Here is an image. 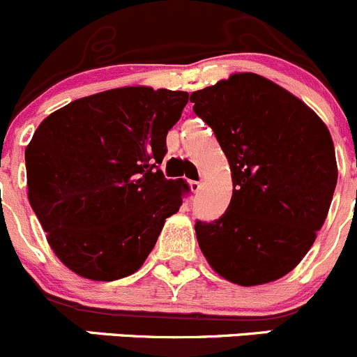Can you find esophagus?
<instances>
[{
	"instance_id": "1",
	"label": "esophagus",
	"mask_w": 357,
	"mask_h": 357,
	"mask_svg": "<svg viewBox=\"0 0 357 357\" xmlns=\"http://www.w3.org/2000/svg\"><path fill=\"white\" fill-rule=\"evenodd\" d=\"M190 188H192L193 193H199L202 188V183L200 181H190Z\"/></svg>"
}]
</instances>
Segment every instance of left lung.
Here are the masks:
<instances>
[{"label":"left lung","instance_id":"left-lung-1","mask_svg":"<svg viewBox=\"0 0 357 357\" xmlns=\"http://www.w3.org/2000/svg\"><path fill=\"white\" fill-rule=\"evenodd\" d=\"M190 102L214 131L233 179L228 211L197 221L202 254L236 285L280 280L328 215L338 176L328 128L302 100L252 72L199 89Z\"/></svg>","mask_w":357,"mask_h":357}]
</instances>
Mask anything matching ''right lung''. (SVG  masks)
<instances>
[{
	"label": "right lung",
	"mask_w": 357,
	"mask_h": 357,
	"mask_svg": "<svg viewBox=\"0 0 357 357\" xmlns=\"http://www.w3.org/2000/svg\"><path fill=\"white\" fill-rule=\"evenodd\" d=\"M188 93L126 86L68 103L25 149L27 197L70 271L95 282L132 275L188 192L158 169Z\"/></svg>",
	"instance_id": "right-lung-1"
}]
</instances>
